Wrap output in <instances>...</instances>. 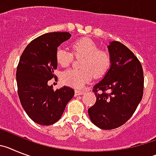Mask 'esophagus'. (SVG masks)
<instances>
[{
	"label": "esophagus",
	"instance_id": "34e87169",
	"mask_svg": "<svg viewBox=\"0 0 156 156\" xmlns=\"http://www.w3.org/2000/svg\"><path fill=\"white\" fill-rule=\"evenodd\" d=\"M84 94L83 91H80V90H75L74 92V95H75V97H78V96H80V95Z\"/></svg>",
	"mask_w": 156,
	"mask_h": 156
}]
</instances>
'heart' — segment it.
<instances>
[{"instance_id":"1","label":"heart","mask_w":156,"mask_h":156,"mask_svg":"<svg viewBox=\"0 0 156 156\" xmlns=\"http://www.w3.org/2000/svg\"><path fill=\"white\" fill-rule=\"evenodd\" d=\"M72 53L63 47L55 51V59L60 67H68L76 58H82L80 70L70 69L61 74L62 82L70 87L82 89L93 78L102 77L111 67V55L108 50L98 48V44L92 39L83 37L74 41L71 44Z\"/></svg>"}]
</instances>
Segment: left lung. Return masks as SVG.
<instances>
[{
    "label": "left lung",
    "mask_w": 156,
    "mask_h": 156,
    "mask_svg": "<svg viewBox=\"0 0 156 156\" xmlns=\"http://www.w3.org/2000/svg\"><path fill=\"white\" fill-rule=\"evenodd\" d=\"M108 48L111 67L101 82L93 86L97 101L88 113L95 126L113 129L126 122L140 104L144 73L140 61L126 46L115 41Z\"/></svg>",
    "instance_id": "left-lung-1"
}]
</instances>
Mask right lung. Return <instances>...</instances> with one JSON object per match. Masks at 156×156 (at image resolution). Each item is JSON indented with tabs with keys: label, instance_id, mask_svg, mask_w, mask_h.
Listing matches in <instances>:
<instances>
[{
	"label": "right lung",
	"instance_id": "obj_1",
	"mask_svg": "<svg viewBox=\"0 0 156 156\" xmlns=\"http://www.w3.org/2000/svg\"><path fill=\"white\" fill-rule=\"evenodd\" d=\"M70 37L68 32L41 35L26 47L20 59L16 81L20 103L28 116L40 125L56 122L74 97V89L68 86L54 91L48 85L57 68L55 51Z\"/></svg>",
	"mask_w": 156,
	"mask_h": 156
}]
</instances>
